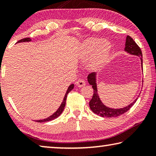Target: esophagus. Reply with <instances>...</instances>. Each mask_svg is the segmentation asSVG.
<instances>
[{
	"label": "esophagus",
	"mask_w": 156,
	"mask_h": 156,
	"mask_svg": "<svg viewBox=\"0 0 156 156\" xmlns=\"http://www.w3.org/2000/svg\"><path fill=\"white\" fill-rule=\"evenodd\" d=\"M76 86L78 87H82L85 85V81H84L83 79L79 78L78 80L76 81Z\"/></svg>",
	"instance_id": "esophagus-1"
}]
</instances>
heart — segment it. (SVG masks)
<instances>
[{
    "label": "heart",
    "mask_w": 156,
    "mask_h": 156,
    "mask_svg": "<svg viewBox=\"0 0 156 156\" xmlns=\"http://www.w3.org/2000/svg\"><path fill=\"white\" fill-rule=\"evenodd\" d=\"M98 48L99 49H98ZM110 49V43L108 41H104L101 43L100 39L91 38L84 42L82 53L84 58H87L97 50L91 60V65L93 66H98L103 63L107 59Z\"/></svg>",
    "instance_id": "heart-1"
}]
</instances>
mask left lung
Wrapping results in <instances>:
<instances>
[{
	"instance_id": "1",
	"label": "left lung",
	"mask_w": 156,
	"mask_h": 156,
	"mask_svg": "<svg viewBox=\"0 0 156 156\" xmlns=\"http://www.w3.org/2000/svg\"><path fill=\"white\" fill-rule=\"evenodd\" d=\"M125 50V51L129 53L130 54L135 55V56L140 57L141 64L142 67V54L141 49L138 44L136 43V42L133 41V39L129 36H126ZM96 75V73L92 72L91 73H89L87 76V80L89 83V84H91L92 86V88L94 89L93 97H92L91 100L89 101V107H90V109L94 113H96L97 115L102 116V117H117V116H119L123 114V113H125V112H128V111L130 109V108L135 104V102H136V100H138V98H136L131 104L129 105V106L124 108H121V109H111V108L105 106V105L102 104V102H101V100H100L98 96V94Z\"/></svg>"
}]
</instances>
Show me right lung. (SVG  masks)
I'll list each match as a JSON object with an SVG mask.
<instances>
[{
	"label": "right lung",
	"instance_id": "1",
	"mask_svg": "<svg viewBox=\"0 0 156 156\" xmlns=\"http://www.w3.org/2000/svg\"><path fill=\"white\" fill-rule=\"evenodd\" d=\"M29 41H31V38H25L21 39V40L18 41V43H21V42H29ZM73 87H74V84H72L69 87L68 89H67V92H66V94H65V96L64 97V99H63L62 102L61 103V105H60V107L58 108V110L54 113V114H52L51 116H49V117L46 118V119L40 120H36V122H47V121H50V120L56 119V118L58 117V116L62 113L63 110H64V108L65 107V104H66V100H67V94L69 93L72 90V89H73Z\"/></svg>",
	"mask_w": 156,
	"mask_h": 156
}]
</instances>
